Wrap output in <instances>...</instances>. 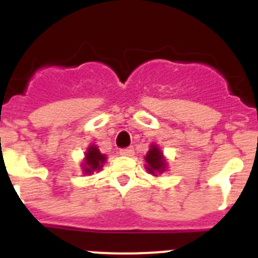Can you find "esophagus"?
Returning <instances> with one entry per match:
<instances>
[{
  "label": "esophagus",
  "instance_id": "1",
  "mask_svg": "<svg viewBox=\"0 0 258 258\" xmlns=\"http://www.w3.org/2000/svg\"><path fill=\"white\" fill-rule=\"evenodd\" d=\"M120 155H122V156H133L134 149L133 147H127V149L120 150Z\"/></svg>",
  "mask_w": 258,
  "mask_h": 258
}]
</instances>
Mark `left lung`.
<instances>
[{
  "mask_svg": "<svg viewBox=\"0 0 258 258\" xmlns=\"http://www.w3.org/2000/svg\"><path fill=\"white\" fill-rule=\"evenodd\" d=\"M145 168L146 170L152 174L154 177H157L159 174H163L168 170V161L166 157L164 156V152L155 143L150 145V150L147 151L145 156Z\"/></svg>",
  "mask_w": 258,
  "mask_h": 258,
  "instance_id": "left-lung-1",
  "label": "left lung"
}]
</instances>
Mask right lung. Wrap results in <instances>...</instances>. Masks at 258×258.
Segmentation results:
<instances>
[{"label": "right lung", "instance_id": "add662e5", "mask_svg": "<svg viewBox=\"0 0 258 258\" xmlns=\"http://www.w3.org/2000/svg\"><path fill=\"white\" fill-rule=\"evenodd\" d=\"M107 160V156L102 154L98 149V146L89 145L85 151V156L81 163V169L83 173L86 175L93 174L94 172H99L103 168L104 163Z\"/></svg>", "mask_w": 258, "mask_h": 258}]
</instances>
